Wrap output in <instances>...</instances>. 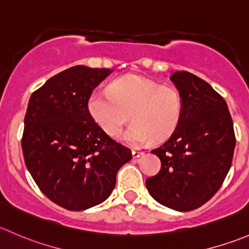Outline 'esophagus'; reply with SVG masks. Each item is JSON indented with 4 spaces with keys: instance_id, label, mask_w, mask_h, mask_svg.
<instances>
[{
    "instance_id": "esophagus-1",
    "label": "esophagus",
    "mask_w": 249,
    "mask_h": 249,
    "mask_svg": "<svg viewBox=\"0 0 249 249\" xmlns=\"http://www.w3.org/2000/svg\"><path fill=\"white\" fill-rule=\"evenodd\" d=\"M144 152L143 151H139V149H132V157L134 158H140L141 156H143Z\"/></svg>"
}]
</instances>
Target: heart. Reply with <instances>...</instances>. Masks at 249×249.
<instances>
[{"label":"heart","instance_id":"heart-1","mask_svg":"<svg viewBox=\"0 0 249 249\" xmlns=\"http://www.w3.org/2000/svg\"><path fill=\"white\" fill-rule=\"evenodd\" d=\"M89 112L109 136H118L131 119L123 139L139 146L163 142L173 136L183 113L182 97L175 88L161 86L142 76L115 80L109 90H96L89 100Z\"/></svg>","mask_w":249,"mask_h":249}]
</instances>
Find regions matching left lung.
Returning a JSON list of instances; mask_svg holds the SVG:
<instances>
[{"instance_id": "obj_1", "label": "left lung", "mask_w": 249, "mask_h": 249, "mask_svg": "<svg viewBox=\"0 0 249 249\" xmlns=\"http://www.w3.org/2000/svg\"><path fill=\"white\" fill-rule=\"evenodd\" d=\"M170 80L183 103L178 127L153 149L161 168L146 180L158 203L178 212L199 208L218 192L232 163L236 137L224 98L207 81L189 71H175Z\"/></svg>"}]
</instances>
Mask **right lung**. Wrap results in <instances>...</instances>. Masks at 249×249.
<instances>
[{"instance_id":"obj_1","label":"right lung","mask_w":249,"mask_h":249,"mask_svg":"<svg viewBox=\"0 0 249 249\" xmlns=\"http://www.w3.org/2000/svg\"><path fill=\"white\" fill-rule=\"evenodd\" d=\"M113 71L75 66L33 92L24 118V160L43 195L68 211L105 202L131 151L108 136L89 100Z\"/></svg>"}]
</instances>
